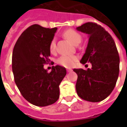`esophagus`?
<instances>
[{
	"label": "esophagus",
	"mask_w": 127,
	"mask_h": 127,
	"mask_svg": "<svg viewBox=\"0 0 127 127\" xmlns=\"http://www.w3.org/2000/svg\"><path fill=\"white\" fill-rule=\"evenodd\" d=\"M66 70H67V72H71V71H72V70L71 68H68V69Z\"/></svg>",
	"instance_id": "esophagus-1"
}]
</instances>
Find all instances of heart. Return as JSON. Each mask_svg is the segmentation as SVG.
I'll return each mask as SVG.
<instances>
[{
	"instance_id": "obj_1",
	"label": "heart",
	"mask_w": 127,
	"mask_h": 127,
	"mask_svg": "<svg viewBox=\"0 0 127 127\" xmlns=\"http://www.w3.org/2000/svg\"><path fill=\"white\" fill-rule=\"evenodd\" d=\"M64 36L68 39L74 45H78L82 40L81 35L76 31L69 29L66 30L63 33ZM56 48V43L55 39H53L50 43L49 49L51 52H54ZM77 61V57L74 55H63L59 58L57 63L59 65L65 68H71L74 65Z\"/></svg>"
}]
</instances>
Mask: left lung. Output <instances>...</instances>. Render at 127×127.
I'll return each instance as SVG.
<instances>
[{
    "label": "left lung",
    "mask_w": 127,
    "mask_h": 127,
    "mask_svg": "<svg viewBox=\"0 0 127 127\" xmlns=\"http://www.w3.org/2000/svg\"><path fill=\"white\" fill-rule=\"evenodd\" d=\"M89 35L86 50L80 63L92 68H74L78 75L76 90L80 98L91 102L103 100L113 90L119 72V56L113 39L103 27L87 22L76 28Z\"/></svg>",
    "instance_id": "left-lung-1"
}]
</instances>
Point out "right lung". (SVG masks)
<instances>
[{"label":"right lung","instance_id":"add662e5","mask_svg":"<svg viewBox=\"0 0 127 127\" xmlns=\"http://www.w3.org/2000/svg\"><path fill=\"white\" fill-rule=\"evenodd\" d=\"M57 30L32 25L23 32L13 49L15 83L22 96L36 106H47L58 100L59 85L66 74L61 66H53L51 72L43 68L50 61L49 45Z\"/></svg>","mask_w":127,"mask_h":127}]
</instances>
